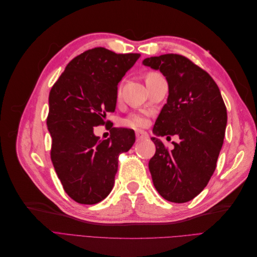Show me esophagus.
<instances>
[{
  "label": "esophagus",
  "instance_id": "1",
  "mask_svg": "<svg viewBox=\"0 0 257 257\" xmlns=\"http://www.w3.org/2000/svg\"><path fill=\"white\" fill-rule=\"evenodd\" d=\"M136 138L137 141H145V139L149 138V135L144 131H136Z\"/></svg>",
  "mask_w": 257,
  "mask_h": 257
}]
</instances>
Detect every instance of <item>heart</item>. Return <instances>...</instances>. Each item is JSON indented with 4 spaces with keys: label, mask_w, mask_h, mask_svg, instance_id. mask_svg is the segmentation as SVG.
<instances>
[{
    "label": "heart",
    "mask_w": 257,
    "mask_h": 257,
    "mask_svg": "<svg viewBox=\"0 0 257 257\" xmlns=\"http://www.w3.org/2000/svg\"><path fill=\"white\" fill-rule=\"evenodd\" d=\"M159 76V74L155 73H149L146 76V82L149 81L150 79L154 78V77ZM124 125H126L128 127H133V128H139V127H144L147 125L148 120L146 116L142 113H132L130 114L127 118L123 121Z\"/></svg>",
    "instance_id": "1"
}]
</instances>
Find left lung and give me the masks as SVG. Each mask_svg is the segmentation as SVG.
I'll list each match as a JSON object with an SVG mask.
<instances>
[{
    "label": "left lung",
    "mask_w": 257,
    "mask_h": 257,
    "mask_svg": "<svg viewBox=\"0 0 257 257\" xmlns=\"http://www.w3.org/2000/svg\"><path fill=\"white\" fill-rule=\"evenodd\" d=\"M143 64L160 71L168 83L167 103L151 138L157 147L149 162L152 181L163 198L186 203L206 188L214 173L226 130V107L211 76L188 58L162 54ZM166 135L179 137L173 151L158 138Z\"/></svg>",
    "instance_id": "left-lung-1"
}]
</instances>
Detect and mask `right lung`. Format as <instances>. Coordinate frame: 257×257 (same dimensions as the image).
<instances>
[{
  "label": "right lung",
  "instance_id": "1",
  "mask_svg": "<svg viewBox=\"0 0 257 257\" xmlns=\"http://www.w3.org/2000/svg\"><path fill=\"white\" fill-rule=\"evenodd\" d=\"M139 57L103 47L87 50L69 62L51 88V161L64 191L77 203L94 205L109 195L119 154L135 143L133 130L113 127L102 141L93 127L115 110L118 84Z\"/></svg>",
  "mask_w": 257,
  "mask_h": 257
}]
</instances>
